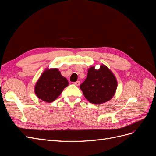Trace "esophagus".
I'll return each mask as SVG.
<instances>
[{"label":"esophagus","mask_w":156,"mask_h":156,"mask_svg":"<svg viewBox=\"0 0 156 156\" xmlns=\"http://www.w3.org/2000/svg\"><path fill=\"white\" fill-rule=\"evenodd\" d=\"M74 84H75V85H76V86H79V84H80V81H76V82H75V83H74Z\"/></svg>","instance_id":"1"}]
</instances>
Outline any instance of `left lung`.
Instances as JSON below:
<instances>
[{"instance_id": "1", "label": "left lung", "mask_w": 156, "mask_h": 156, "mask_svg": "<svg viewBox=\"0 0 156 156\" xmlns=\"http://www.w3.org/2000/svg\"><path fill=\"white\" fill-rule=\"evenodd\" d=\"M116 88L115 76L103 64L99 69L94 66L90 68L85 81L80 85L84 97L93 104H101L110 100L115 95Z\"/></svg>"}]
</instances>
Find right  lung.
<instances>
[{"instance_id": "add662e5", "label": "right lung", "mask_w": 156, "mask_h": 156, "mask_svg": "<svg viewBox=\"0 0 156 156\" xmlns=\"http://www.w3.org/2000/svg\"><path fill=\"white\" fill-rule=\"evenodd\" d=\"M68 84V80L62 76L58 69H48L36 84V95L41 100L51 103L60 95Z\"/></svg>"}]
</instances>
